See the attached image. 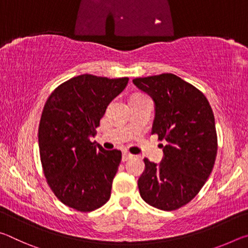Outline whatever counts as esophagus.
Returning a JSON list of instances; mask_svg holds the SVG:
<instances>
[{
    "mask_svg": "<svg viewBox=\"0 0 248 248\" xmlns=\"http://www.w3.org/2000/svg\"><path fill=\"white\" fill-rule=\"evenodd\" d=\"M132 156L133 155L132 154H130V153H128V152H124L123 153V162H127L128 159H130V158H132Z\"/></svg>",
    "mask_w": 248,
    "mask_h": 248,
    "instance_id": "34e87169",
    "label": "esophagus"
}]
</instances>
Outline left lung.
I'll list each match as a JSON object with an SVG mask.
<instances>
[{
	"instance_id": "left-lung-1",
	"label": "left lung",
	"mask_w": 248,
	"mask_h": 248,
	"mask_svg": "<svg viewBox=\"0 0 248 248\" xmlns=\"http://www.w3.org/2000/svg\"><path fill=\"white\" fill-rule=\"evenodd\" d=\"M132 82L154 100L152 134L165 141L159 164L144 158L145 170L138 180L140 196L154 208L173 211L195 198L215 165L217 139L212 108L198 89L175 74Z\"/></svg>"
}]
</instances>
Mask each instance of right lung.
Returning <instances> with one entry per match:
<instances>
[{
	"instance_id": "obj_1",
	"label": "right lung",
	"mask_w": 248,
	"mask_h": 248,
	"mask_svg": "<svg viewBox=\"0 0 248 248\" xmlns=\"http://www.w3.org/2000/svg\"><path fill=\"white\" fill-rule=\"evenodd\" d=\"M128 81L82 74L59 85L45 104L38 129L44 174L57 198L78 211H94L110 198L121 152L90 138Z\"/></svg>"
}]
</instances>
